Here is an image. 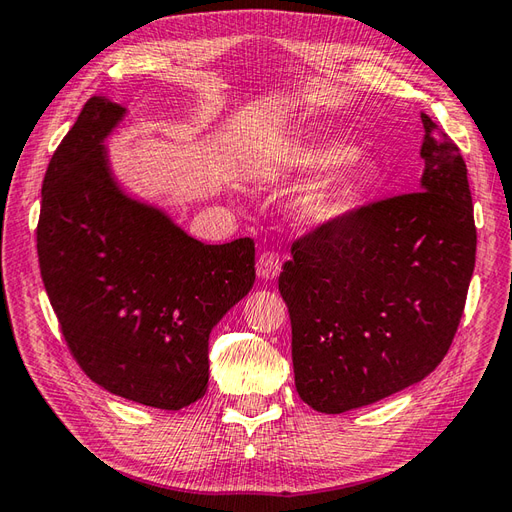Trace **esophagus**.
Returning a JSON list of instances; mask_svg holds the SVG:
<instances>
[{
	"mask_svg": "<svg viewBox=\"0 0 512 512\" xmlns=\"http://www.w3.org/2000/svg\"><path fill=\"white\" fill-rule=\"evenodd\" d=\"M281 272V257L272 251H264L257 259V275L261 279H275Z\"/></svg>",
	"mask_w": 512,
	"mask_h": 512,
	"instance_id": "1",
	"label": "esophagus"
}]
</instances>
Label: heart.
<instances>
[{
    "label": "heart",
    "instance_id": "obj_1",
    "mask_svg": "<svg viewBox=\"0 0 512 512\" xmlns=\"http://www.w3.org/2000/svg\"><path fill=\"white\" fill-rule=\"evenodd\" d=\"M342 154V146L331 144V141H303V144H296L290 150V168L299 172H320L338 163V168L329 181L307 189L296 200V211H299L303 220L312 224H323L340 213L344 196H347V187L355 172H358V159L353 154H347V157H342Z\"/></svg>",
    "mask_w": 512,
    "mask_h": 512
}]
</instances>
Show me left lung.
Masks as SVG:
<instances>
[{
  "instance_id": "8db88e82",
  "label": "left lung",
  "mask_w": 512,
  "mask_h": 512,
  "mask_svg": "<svg viewBox=\"0 0 512 512\" xmlns=\"http://www.w3.org/2000/svg\"><path fill=\"white\" fill-rule=\"evenodd\" d=\"M421 189L338 213L292 242L279 292L299 397L318 412L368 406L443 362L475 266L467 165L421 113Z\"/></svg>"
}]
</instances>
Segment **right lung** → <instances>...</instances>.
<instances>
[{
    "instance_id": "obj_1",
    "label": "right lung",
    "mask_w": 512,
    "mask_h": 512,
    "mask_svg": "<svg viewBox=\"0 0 512 512\" xmlns=\"http://www.w3.org/2000/svg\"><path fill=\"white\" fill-rule=\"evenodd\" d=\"M124 109L82 106L43 178L37 253L69 353L113 395L181 410L205 395L209 334L255 283V242L202 244L113 183Z\"/></svg>"
}]
</instances>
